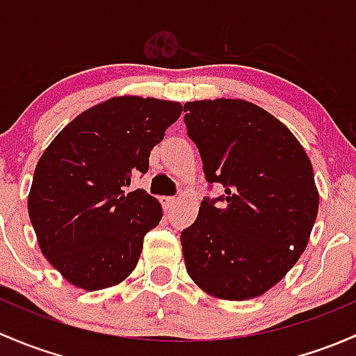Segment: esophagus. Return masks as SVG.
Instances as JSON below:
<instances>
[{
	"label": "esophagus",
	"instance_id": "obj_1",
	"mask_svg": "<svg viewBox=\"0 0 356 356\" xmlns=\"http://www.w3.org/2000/svg\"><path fill=\"white\" fill-rule=\"evenodd\" d=\"M161 204H163L164 211H170V209H173L175 204H177V199H175V197H163V199H161Z\"/></svg>",
	"mask_w": 356,
	"mask_h": 356
}]
</instances>
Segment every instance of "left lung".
<instances>
[{
  "label": "left lung",
  "mask_w": 356,
  "mask_h": 356,
  "mask_svg": "<svg viewBox=\"0 0 356 356\" xmlns=\"http://www.w3.org/2000/svg\"><path fill=\"white\" fill-rule=\"evenodd\" d=\"M183 111L205 178L225 188L181 232L186 273L214 298H255L309 243L318 211L312 163L286 124L243 99L186 102Z\"/></svg>",
  "instance_id": "left-lung-1"
}]
</instances>
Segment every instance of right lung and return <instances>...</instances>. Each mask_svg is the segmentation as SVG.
I'll return each mask as SVG.
<instances>
[{"instance_id": "obj_1", "label": "right lung", "mask_w": 356, "mask_h": 356, "mask_svg": "<svg viewBox=\"0 0 356 356\" xmlns=\"http://www.w3.org/2000/svg\"><path fill=\"white\" fill-rule=\"evenodd\" d=\"M183 106L120 96L72 120L39 159L29 218L47 262L73 286L96 291L122 283L140 257L163 207L145 190L124 193Z\"/></svg>"}]
</instances>
